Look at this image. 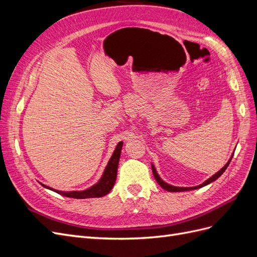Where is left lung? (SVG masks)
<instances>
[{
  "instance_id": "left-lung-1",
  "label": "left lung",
  "mask_w": 257,
  "mask_h": 257,
  "mask_svg": "<svg viewBox=\"0 0 257 257\" xmlns=\"http://www.w3.org/2000/svg\"><path fill=\"white\" fill-rule=\"evenodd\" d=\"M231 159H232V157H231V158H230V160L226 163V165H225L221 170H219V172H217L215 175H213L211 178H209L208 180H206L203 184L197 185V186H193V188H178V186H173V185H169V184L165 183V182L163 181L162 179L160 178V176L158 175L157 170H155V168H154V166H153V165H152V173H153V176H154V178H155V180H157V182L161 185V188H163V189L166 190V191H168V192H183V191H191V190H196V189H199V188H203V186H205V185H207V184H209V183L213 182L214 180H216V179L219 178V177H220V176L225 172V169H226V168L228 167V165H229V163H230Z\"/></svg>"
}]
</instances>
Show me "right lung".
Segmentation results:
<instances>
[{
	"label": "right lung",
	"mask_w": 257,
	"mask_h": 257,
	"mask_svg": "<svg viewBox=\"0 0 257 257\" xmlns=\"http://www.w3.org/2000/svg\"><path fill=\"white\" fill-rule=\"evenodd\" d=\"M122 146H123L122 142H120L118 145H116L112 157L110 158L109 162H108V164L106 166V169H105L102 179H100L97 184L93 185L92 188H90L88 190L81 191V192H60V191L50 189V188H48V186H46L44 184H42V185L45 186V188H47L49 190H52L54 192L61 194V195H64L66 197H71V198L83 199V198H91V197H102L104 195H107V194L111 191L112 186L115 182Z\"/></svg>",
	"instance_id": "1"
}]
</instances>
